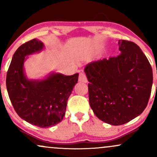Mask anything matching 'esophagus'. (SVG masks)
<instances>
[{
    "label": "esophagus",
    "mask_w": 157,
    "mask_h": 157,
    "mask_svg": "<svg viewBox=\"0 0 157 157\" xmlns=\"http://www.w3.org/2000/svg\"><path fill=\"white\" fill-rule=\"evenodd\" d=\"M79 81L82 82H87V77H86V75L84 73H80V75H79Z\"/></svg>",
    "instance_id": "34e87169"
}]
</instances>
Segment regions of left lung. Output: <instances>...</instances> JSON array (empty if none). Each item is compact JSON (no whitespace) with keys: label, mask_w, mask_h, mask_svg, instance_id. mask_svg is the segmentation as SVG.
Here are the masks:
<instances>
[{"label":"left lung","mask_w":157,"mask_h":157,"mask_svg":"<svg viewBox=\"0 0 157 157\" xmlns=\"http://www.w3.org/2000/svg\"><path fill=\"white\" fill-rule=\"evenodd\" d=\"M120 55L88 64L89 104L100 120L112 125L127 123L145 110L153 84L152 68L134 42L118 41Z\"/></svg>","instance_id":"8db88e82"}]
</instances>
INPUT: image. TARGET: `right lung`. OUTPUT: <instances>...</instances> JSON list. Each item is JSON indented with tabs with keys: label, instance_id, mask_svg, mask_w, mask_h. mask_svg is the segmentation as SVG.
<instances>
[{
	"label": "right lung",
	"instance_id": "add662e5",
	"mask_svg": "<svg viewBox=\"0 0 157 157\" xmlns=\"http://www.w3.org/2000/svg\"><path fill=\"white\" fill-rule=\"evenodd\" d=\"M43 48L44 44L35 38L21 45L12 57L6 84L11 102L20 117L37 127L48 128L63 120L79 74H52L43 80H29L23 73L25 57Z\"/></svg>",
	"mask_w": 157,
	"mask_h": 157
}]
</instances>
